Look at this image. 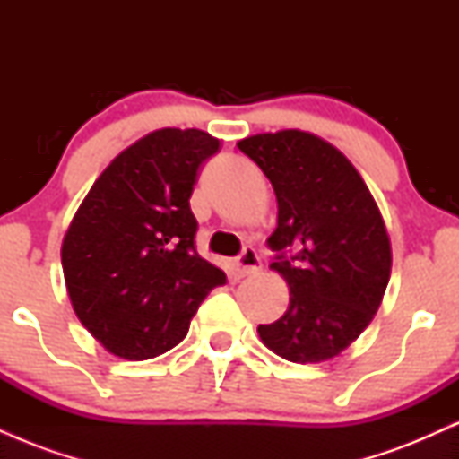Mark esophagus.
Returning <instances> with one entry per match:
<instances>
[{
	"instance_id": "1",
	"label": "esophagus",
	"mask_w": 459,
	"mask_h": 459,
	"mask_svg": "<svg viewBox=\"0 0 459 459\" xmlns=\"http://www.w3.org/2000/svg\"><path fill=\"white\" fill-rule=\"evenodd\" d=\"M261 267H263L261 256L256 255L252 247H246V250L239 255V259L235 261V270L239 276H252V273L261 272Z\"/></svg>"
}]
</instances>
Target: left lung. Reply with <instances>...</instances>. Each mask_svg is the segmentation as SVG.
<instances>
[{
    "label": "left lung",
    "mask_w": 459,
    "mask_h": 459,
    "mask_svg": "<svg viewBox=\"0 0 459 459\" xmlns=\"http://www.w3.org/2000/svg\"><path fill=\"white\" fill-rule=\"evenodd\" d=\"M237 149L276 194L270 267L289 284L282 317L256 332L284 360H330L371 324L391 278V239L376 198L354 163L308 131L256 134Z\"/></svg>",
    "instance_id": "8db88e82"
}]
</instances>
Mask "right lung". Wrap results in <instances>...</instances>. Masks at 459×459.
Here are the masks:
<instances>
[{"instance_id":"add662e5","label":"right lung","mask_w":459,"mask_h":459,"mask_svg":"<svg viewBox=\"0 0 459 459\" xmlns=\"http://www.w3.org/2000/svg\"><path fill=\"white\" fill-rule=\"evenodd\" d=\"M220 151L200 129H157L94 181L62 241L73 310L109 354L149 360L186 339L226 273L194 247L198 170Z\"/></svg>"}]
</instances>
